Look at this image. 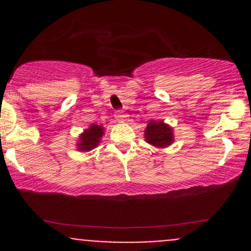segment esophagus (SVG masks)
Returning <instances> with one entry per match:
<instances>
[{"mask_svg":"<svg viewBox=\"0 0 251 251\" xmlns=\"http://www.w3.org/2000/svg\"><path fill=\"white\" fill-rule=\"evenodd\" d=\"M114 116H115V119H116V120H118V121H123L124 119L126 118L125 113H124L123 110H116L115 114H114Z\"/></svg>","mask_w":251,"mask_h":251,"instance_id":"obj_1","label":"esophagus"}]
</instances>
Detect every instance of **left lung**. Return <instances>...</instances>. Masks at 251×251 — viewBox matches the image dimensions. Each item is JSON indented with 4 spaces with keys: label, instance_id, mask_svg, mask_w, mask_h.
<instances>
[{
    "label": "left lung",
    "instance_id": "8db88e82",
    "mask_svg": "<svg viewBox=\"0 0 251 251\" xmlns=\"http://www.w3.org/2000/svg\"><path fill=\"white\" fill-rule=\"evenodd\" d=\"M146 141L156 148H166L174 142L173 128L164 121H149L144 130Z\"/></svg>",
    "mask_w": 251,
    "mask_h": 251
}]
</instances>
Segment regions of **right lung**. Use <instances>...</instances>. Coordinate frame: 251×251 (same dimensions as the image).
<instances>
[{"label": "right lung", "mask_w": 251, "mask_h": 251, "mask_svg": "<svg viewBox=\"0 0 251 251\" xmlns=\"http://www.w3.org/2000/svg\"><path fill=\"white\" fill-rule=\"evenodd\" d=\"M103 135H104V128L102 126L93 124L80 135L78 143L76 144L77 149L81 151H92L100 144Z\"/></svg>", "instance_id": "1"}]
</instances>
